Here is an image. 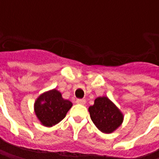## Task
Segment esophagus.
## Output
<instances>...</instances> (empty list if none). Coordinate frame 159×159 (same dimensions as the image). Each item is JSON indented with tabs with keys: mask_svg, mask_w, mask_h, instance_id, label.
I'll list each match as a JSON object with an SVG mask.
<instances>
[{
	"mask_svg": "<svg viewBox=\"0 0 159 159\" xmlns=\"http://www.w3.org/2000/svg\"><path fill=\"white\" fill-rule=\"evenodd\" d=\"M76 102L77 104H81V105H84V104L86 103V100H84V99H77L76 100Z\"/></svg>",
	"mask_w": 159,
	"mask_h": 159,
	"instance_id": "esophagus-1",
	"label": "esophagus"
}]
</instances>
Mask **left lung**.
Segmentation results:
<instances>
[{
	"label": "left lung",
	"instance_id": "1",
	"mask_svg": "<svg viewBox=\"0 0 159 159\" xmlns=\"http://www.w3.org/2000/svg\"><path fill=\"white\" fill-rule=\"evenodd\" d=\"M89 111L94 125L103 133H112L123 123V113L106 96L96 98Z\"/></svg>",
	"mask_w": 159,
	"mask_h": 159
}]
</instances>
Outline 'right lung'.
Returning a JSON list of instances; mask_svg holds the SVG:
<instances>
[{
	"label": "right lung",
	"instance_id": "obj_1",
	"mask_svg": "<svg viewBox=\"0 0 159 159\" xmlns=\"http://www.w3.org/2000/svg\"><path fill=\"white\" fill-rule=\"evenodd\" d=\"M72 103L63 99L61 93L55 89L42 93L36 99L34 110L43 126L52 127L66 117Z\"/></svg>",
	"mask_w": 159,
	"mask_h": 159
}]
</instances>
